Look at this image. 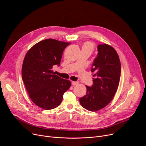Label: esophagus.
I'll return each mask as SVG.
<instances>
[{
	"label": "esophagus",
	"instance_id": "obj_1",
	"mask_svg": "<svg viewBox=\"0 0 146 146\" xmlns=\"http://www.w3.org/2000/svg\"><path fill=\"white\" fill-rule=\"evenodd\" d=\"M78 83V82H77V81H72V84L73 86L77 85Z\"/></svg>",
	"mask_w": 146,
	"mask_h": 146
}]
</instances>
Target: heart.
Returning a JSON list of instances; mask_svg holds the SVG:
<instances>
[{"label":"heart","instance_id":"obj_1","mask_svg":"<svg viewBox=\"0 0 146 146\" xmlns=\"http://www.w3.org/2000/svg\"><path fill=\"white\" fill-rule=\"evenodd\" d=\"M94 50V44L90 41H87L82 44L81 47V51L87 52L90 55L93 52Z\"/></svg>","mask_w":146,"mask_h":146}]
</instances>
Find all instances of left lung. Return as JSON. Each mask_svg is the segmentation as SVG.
<instances>
[{"label": "left lung", "mask_w": 146, "mask_h": 146, "mask_svg": "<svg viewBox=\"0 0 146 146\" xmlns=\"http://www.w3.org/2000/svg\"><path fill=\"white\" fill-rule=\"evenodd\" d=\"M98 51L91 69L93 85L86 86L87 94L79 99L81 105L91 111L104 108L113 100L121 76V63L115 49L103 44L98 46Z\"/></svg>", "instance_id": "obj_1"}]
</instances>
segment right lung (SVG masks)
<instances>
[{"mask_svg": "<svg viewBox=\"0 0 146 146\" xmlns=\"http://www.w3.org/2000/svg\"><path fill=\"white\" fill-rule=\"evenodd\" d=\"M70 43L52 38L35 44L27 53L22 67V77L29 96L35 105L44 110L56 108L71 82L53 73L60 65L64 50Z\"/></svg>", "mask_w": 146, "mask_h": 146, "instance_id": "right-lung-1", "label": "right lung"}]
</instances>
